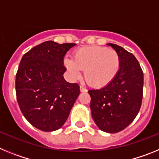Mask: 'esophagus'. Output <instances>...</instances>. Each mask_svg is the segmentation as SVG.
I'll use <instances>...</instances> for the list:
<instances>
[{
  "label": "esophagus",
  "instance_id": "34e87169",
  "mask_svg": "<svg viewBox=\"0 0 159 159\" xmlns=\"http://www.w3.org/2000/svg\"><path fill=\"white\" fill-rule=\"evenodd\" d=\"M80 89L81 92H88V90H87L86 88H83V87H80Z\"/></svg>",
  "mask_w": 159,
  "mask_h": 159
}]
</instances>
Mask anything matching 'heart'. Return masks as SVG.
I'll return each instance as SVG.
<instances>
[{"instance_id":"heart-1","label":"heart","mask_w":159,"mask_h":159,"mask_svg":"<svg viewBox=\"0 0 159 159\" xmlns=\"http://www.w3.org/2000/svg\"><path fill=\"white\" fill-rule=\"evenodd\" d=\"M64 63L73 80L80 78L84 70L87 82L96 88L110 84L116 78L121 67L117 52L97 45L77 49L74 59L66 57Z\"/></svg>"}]
</instances>
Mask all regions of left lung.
<instances>
[{"label": "left lung", "mask_w": 159, "mask_h": 159, "mask_svg": "<svg viewBox=\"0 0 159 159\" xmlns=\"http://www.w3.org/2000/svg\"><path fill=\"white\" fill-rule=\"evenodd\" d=\"M111 46L120 57L121 67L116 78L100 89L90 90V107L97 127L107 133H118L132 123L141 107L143 72L134 56L123 48Z\"/></svg>", "instance_id": "1"}]
</instances>
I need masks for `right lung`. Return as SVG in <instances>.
Returning <instances> with one entry per match:
<instances>
[{"label":"right lung","mask_w":159,"mask_h":159,"mask_svg":"<svg viewBox=\"0 0 159 159\" xmlns=\"http://www.w3.org/2000/svg\"><path fill=\"white\" fill-rule=\"evenodd\" d=\"M75 43L43 42L25 53L16 75V93L23 116L36 128H61L80 93L64 80V57Z\"/></svg>","instance_id":"1"}]
</instances>
